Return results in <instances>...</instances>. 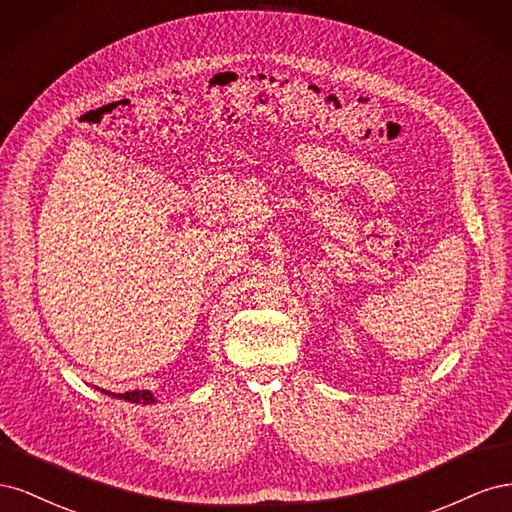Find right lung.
Segmentation results:
<instances>
[{
    "label": "right lung",
    "instance_id": "add662e5",
    "mask_svg": "<svg viewBox=\"0 0 512 512\" xmlns=\"http://www.w3.org/2000/svg\"><path fill=\"white\" fill-rule=\"evenodd\" d=\"M106 395L111 397H117V399H126V401H132V404H156V397L151 395V391H128V393H108L104 391Z\"/></svg>",
    "mask_w": 512,
    "mask_h": 512
}]
</instances>
